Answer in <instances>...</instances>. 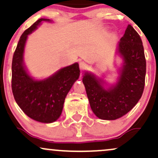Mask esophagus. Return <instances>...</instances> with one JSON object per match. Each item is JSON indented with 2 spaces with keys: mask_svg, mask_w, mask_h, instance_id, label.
Instances as JSON below:
<instances>
[{
  "mask_svg": "<svg viewBox=\"0 0 158 158\" xmlns=\"http://www.w3.org/2000/svg\"><path fill=\"white\" fill-rule=\"evenodd\" d=\"M79 68H80V70L81 71H83V70H85V69L87 68V64L84 61H81L80 63H79Z\"/></svg>",
  "mask_w": 158,
  "mask_h": 158,
  "instance_id": "obj_1",
  "label": "esophagus"
}]
</instances>
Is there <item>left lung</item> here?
<instances>
[{
	"instance_id": "left-lung-1",
	"label": "left lung",
	"mask_w": 158,
	"mask_h": 158,
	"mask_svg": "<svg viewBox=\"0 0 158 158\" xmlns=\"http://www.w3.org/2000/svg\"><path fill=\"white\" fill-rule=\"evenodd\" d=\"M118 52L123 65L117 84L106 89L102 79L88 72L82 79L90 108L99 119L114 120L122 117L138 102L144 90V49L139 34L130 24L120 39Z\"/></svg>"
}]
</instances>
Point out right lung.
<instances>
[{"instance_id": "right-lung-1", "label": "right lung", "mask_w": 158, "mask_h": 158, "mask_svg": "<svg viewBox=\"0 0 158 158\" xmlns=\"http://www.w3.org/2000/svg\"><path fill=\"white\" fill-rule=\"evenodd\" d=\"M41 19L25 30L20 38L12 63V90L15 102L29 117L44 123H53L60 117L67 94L79 79V64L61 68L43 80H35L23 65V51L29 34L37 28Z\"/></svg>"}]
</instances>
